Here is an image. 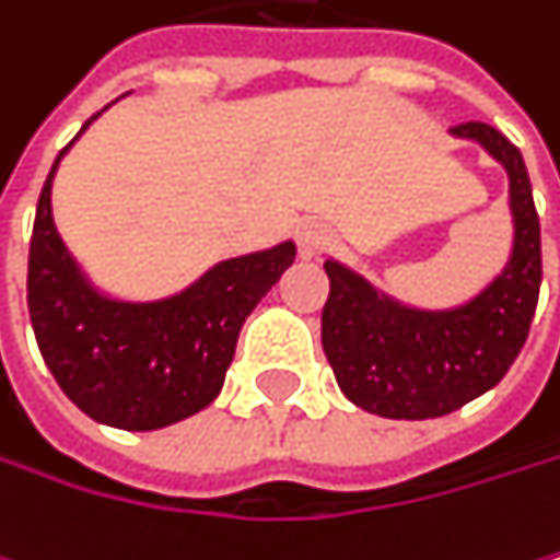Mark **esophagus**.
Listing matches in <instances>:
<instances>
[{"label":"esophagus","instance_id":"34e87169","mask_svg":"<svg viewBox=\"0 0 560 560\" xmlns=\"http://www.w3.org/2000/svg\"><path fill=\"white\" fill-rule=\"evenodd\" d=\"M295 238H299V252H302L305 258L328 252V248H331V242H335L331 229H328V225H322V222H302V225H299V232H295Z\"/></svg>","mask_w":560,"mask_h":560}]
</instances>
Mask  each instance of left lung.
I'll return each instance as SVG.
<instances>
[{"label":"left lung","mask_w":560,"mask_h":560,"mask_svg":"<svg viewBox=\"0 0 560 560\" xmlns=\"http://www.w3.org/2000/svg\"><path fill=\"white\" fill-rule=\"evenodd\" d=\"M511 178L514 252L494 285L455 312H411L372 292L365 278L325 261L322 348L341 392L382 418H442L494 388L522 354L541 292V225L525 159L494 126L462 122Z\"/></svg>","instance_id":"8db88e82"}]
</instances>
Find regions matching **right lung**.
<instances>
[{
  "label": "right lung",
  "instance_id": "add662e5",
  "mask_svg": "<svg viewBox=\"0 0 560 560\" xmlns=\"http://www.w3.org/2000/svg\"><path fill=\"white\" fill-rule=\"evenodd\" d=\"M56 165L28 242V318L49 372L89 418L112 428L152 431L202 411L222 392L245 318L295 261V245L222 261L168 302L118 305L95 295L66 255L49 202Z\"/></svg>",
  "mask_w": 560,
  "mask_h": 560
}]
</instances>
